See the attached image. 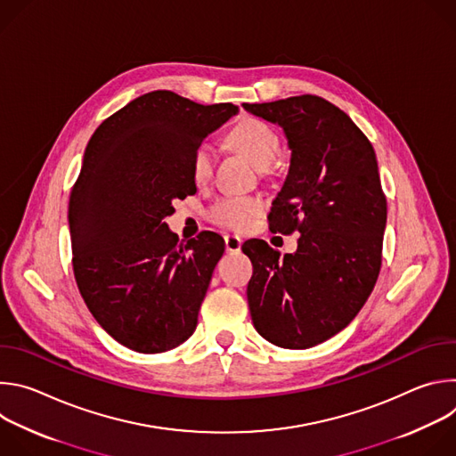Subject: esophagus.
Masks as SVG:
<instances>
[{"instance_id": "34e87169", "label": "esophagus", "mask_w": 456, "mask_h": 456, "mask_svg": "<svg viewBox=\"0 0 456 456\" xmlns=\"http://www.w3.org/2000/svg\"><path fill=\"white\" fill-rule=\"evenodd\" d=\"M241 248V238L234 236V234H227L225 236V250L227 252H240Z\"/></svg>"}]
</instances>
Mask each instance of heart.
<instances>
[{
  "mask_svg": "<svg viewBox=\"0 0 456 456\" xmlns=\"http://www.w3.org/2000/svg\"><path fill=\"white\" fill-rule=\"evenodd\" d=\"M231 146L241 151L254 166L267 169L281 151V139L276 129L259 118H243L227 135ZM216 162V151L209 142L194 148L191 155V175L199 185L209 182ZM264 211V202L256 197H224L209 208V220L229 231H245Z\"/></svg>",
  "mask_w": 456,
  "mask_h": 456,
  "instance_id": "heart-1",
  "label": "heart"
}]
</instances>
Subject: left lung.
<instances>
[{"label": "left lung", "instance_id": "left-lung-1", "mask_svg": "<svg viewBox=\"0 0 456 456\" xmlns=\"http://www.w3.org/2000/svg\"><path fill=\"white\" fill-rule=\"evenodd\" d=\"M243 108L285 129L292 159L269 227L301 232L283 257L262 240L243 243L254 267L250 317L269 343L310 348L348 327L379 278L386 197L375 151L343 110L317 95Z\"/></svg>", "mask_w": 456, "mask_h": 456}]
</instances>
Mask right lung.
Listing matches in <instances>:
<instances>
[{
  "instance_id": "1",
  "label": "right lung",
  "mask_w": 456,
  "mask_h": 456,
  "mask_svg": "<svg viewBox=\"0 0 456 456\" xmlns=\"http://www.w3.org/2000/svg\"><path fill=\"white\" fill-rule=\"evenodd\" d=\"M236 111L157 90L110 115L86 146L69 204L74 276L95 321L129 350L167 352L197 329L225 245L209 231L178 241L164 218L173 199L197 192L194 148Z\"/></svg>"
}]
</instances>
